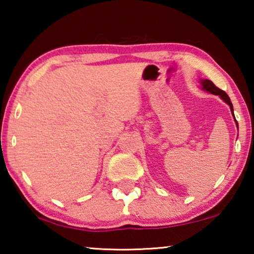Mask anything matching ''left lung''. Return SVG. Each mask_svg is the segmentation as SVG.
I'll list each match as a JSON object with an SVG mask.
<instances>
[{
    "instance_id": "1",
    "label": "left lung",
    "mask_w": 254,
    "mask_h": 254,
    "mask_svg": "<svg viewBox=\"0 0 254 254\" xmlns=\"http://www.w3.org/2000/svg\"><path fill=\"white\" fill-rule=\"evenodd\" d=\"M201 84H202V89H203V90H206V91L213 93V95H218V96H220L221 98L223 99L224 102L227 103L229 106H230L231 113L234 114V107H232L231 100H230V98H229V96L227 95V93H225V92L223 91V90L218 89L217 86L215 85L213 82L209 81V79H201ZM234 117H235V116H234ZM236 124H237V121H236ZM237 126H238V124H237Z\"/></svg>"
}]
</instances>
